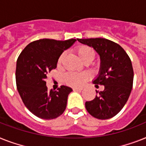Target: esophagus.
I'll list each match as a JSON object with an SVG mask.
<instances>
[{"label":"esophagus","instance_id":"esophagus-1","mask_svg":"<svg viewBox=\"0 0 146 146\" xmlns=\"http://www.w3.org/2000/svg\"><path fill=\"white\" fill-rule=\"evenodd\" d=\"M73 90L74 91H81V90H83V89L82 88H73Z\"/></svg>","mask_w":146,"mask_h":146}]
</instances>
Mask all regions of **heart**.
<instances>
[{"label": "heart", "instance_id": "obj_1", "mask_svg": "<svg viewBox=\"0 0 146 146\" xmlns=\"http://www.w3.org/2000/svg\"><path fill=\"white\" fill-rule=\"evenodd\" d=\"M74 51L78 56L84 62H91L96 56V51L92 47L88 46L86 44H80L75 48ZM65 58V54L62 53L59 56L57 60V66H60ZM91 78V74L90 72H69L66 73L64 76V81L67 85L72 87H81L85 83Z\"/></svg>", "mask_w": 146, "mask_h": 146}]
</instances>
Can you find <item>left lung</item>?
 <instances>
[{
    "mask_svg": "<svg viewBox=\"0 0 146 146\" xmlns=\"http://www.w3.org/2000/svg\"><path fill=\"white\" fill-rule=\"evenodd\" d=\"M78 41L92 47L99 54L100 72L93 83L104 86V91H96V98L86 102V110L96 119L113 118L123 108L133 87L131 59L119 44L107 38H78Z\"/></svg>",
    "mask_w": 146,
    "mask_h": 146,
    "instance_id": "left-lung-1",
    "label": "left lung"
}]
</instances>
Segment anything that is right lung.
<instances>
[{"instance_id":"right-lung-1","label":"right lung","mask_w":146,"mask_h":146,"mask_svg":"<svg viewBox=\"0 0 146 146\" xmlns=\"http://www.w3.org/2000/svg\"><path fill=\"white\" fill-rule=\"evenodd\" d=\"M74 38L60 41L42 38L25 47L18 57L15 80L18 92L25 107L37 117L54 119L63 113L70 87L61 86L57 90H48L47 76L56 68L59 56L71 47Z\"/></svg>"}]
</instances>
